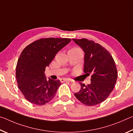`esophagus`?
Listing matches in <instances>:
<instances>
[{
	"label": "esophagus",
	"instance_id": "obj_1",
	"mask_svg": "<svg viewBox=\"0 0 133 133\" xmlns=\"http://www.w3.org/2000/svg\"><path fill=\"white\" fill-rule=\"evenodd\" d=\"M62 82H72L73 81H72L70 78H62V79L60 80Z\"/></svg>",
	"mask_w": 133,
	"mask_h": 133
}]
</instances>
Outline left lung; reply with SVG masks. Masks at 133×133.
<instances>
[{
  "label": "left lung",
  "instance_id": "8db88e82",
  "mask_svg": "<svg viewBox=\"0 0 133 133\" xmlns=\"http://www.w3.org/2000/svg\"><path fill=\"white\" fill-rule=\"evenodd\" d=\"M84 52V73L91 76L90 84L79 83L80 91L75 96L88 106L100 104L113 90L117 78L115 62L110 53L100 44L86 39H73Z\"/></svg>",
  "mask_w": 133,
  "mask_h": 133
}]
</instances>
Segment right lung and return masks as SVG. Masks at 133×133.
Returning a JSON list of instances; mask_svg holds the SVG:
<instances>
[{
  "label": "right lung",
  "mask_w": 133,
  "mask_h": 133,
  "mask_svg": "<svg viewBox=\"0 0 133 133\" xmlns=\"http://www.w3.org/2000/svg\"><path fill=\"white\" fill-rule=\"evenodd\" d=\"M67 38H46L26 46L18 59L16 77L18 87L27 100L44 105L52 100L61 84L59 80H47L44 71L55 56L69 43Z\"/></svg>",
  "instance_id": "obj_1"
}]
</instances>
